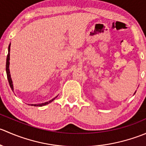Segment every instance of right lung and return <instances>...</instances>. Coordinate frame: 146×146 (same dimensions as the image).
I'll return each mask as SVG.
<instances>
[{
    "label": "right lung",
    "mask_w": 146,
    "mask_h": 146,
    "mask_svg": "<svg viewBox=\"0 0 146 146\" xmlns=\"http://www.w3.org/2000/svg\"><path fill=\"white\" fill-rule=\"evenodd\" d=\"M10 44L9 45V46H8V56H7V59H6V73H7V77H8V82H9V85H10V88H11V89L13 90V82H12L11 77H10V69H9V65H10ZM54 100V99H53V100H50L49 102H46L42 103V104H32V105L35 106V107H38V106H39V107H41V106H44V105H46V104H48V103H50V102H52L53 100Z\"/></svg>",
    "instance_id": "add662e5"
}]
</instances>
